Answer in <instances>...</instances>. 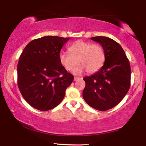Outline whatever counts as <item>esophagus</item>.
<instances>
[{"mask_svg": "<svg viewBox=\"0 0 146 146\" xmlns=\"http://www.w3.org/2000/svg\"><path fill=\"white\" fill-rule=\"evenodd\" d=\"M81 78H79V77H76V76H75V77H74V81H76V80H78V79H80Z\"/></svg>", "mask_w": 146, "mask_h": 146, "instance_id": "obj_1", "label": "esophagus"}]
</instances>
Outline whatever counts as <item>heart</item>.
<instances>
[{
	"mask_svg": "<svg viewBox=\"0 0 146 146\" xmlns=\"http://www.w3.org/2000/svg\"><path fill=\"white\" fill-rule=\"evenodd\" d=\"M68 52L59 55L60 64L67 71H71L76 64H80L74 70L75 74H80L84 71L88 73L97 72L105 62V51L99 44L83 40H78L71 45Z\"/></svg>",
	"mask_w": 146,
	"mask_h": 146,
	"instance_id": "heart-1",
	"label": "heart"
}]
</instances>
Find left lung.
Segmentation results:
<instances>
[{
  "instance_id": "1",
  "label": "left lung",
  "mask_w": 146,
  "mask_h": 146,
  "mask_svg": "<svg viewBox=\"0 0 146 146\" xmlns=\"http://www.w3.org/2000/svg\"><path fill=\"white\" fill-rule=\"evenodd\" d=\"M91 39L102 46L106 59L99 71L83 78L82 95L89 106L104 111L119 104L129 91L130 64L122 46L114 40L102 36Z\"/></svg>"
}]
</instances>
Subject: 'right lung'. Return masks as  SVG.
Wrapping results in <instances>:
<instances>
[{
	"mask_svg": "<svg viewBox=\"0 0 146 146\" xmlns=\"http://www.w3.org/2000/svg\"><path fill=\"white\" fill-rule=\"evenodd\" d=\"M70 38L45 36L31 41L21 53L17 65V82L24 99L38 110L57 106L73 81L59 60L62 46Z\"/></svg>",
	"mask_w": 146,
	"mask_h": 146,
	"instance_id": "obj_1",
	"label": "right lung"
}]
</instances>
